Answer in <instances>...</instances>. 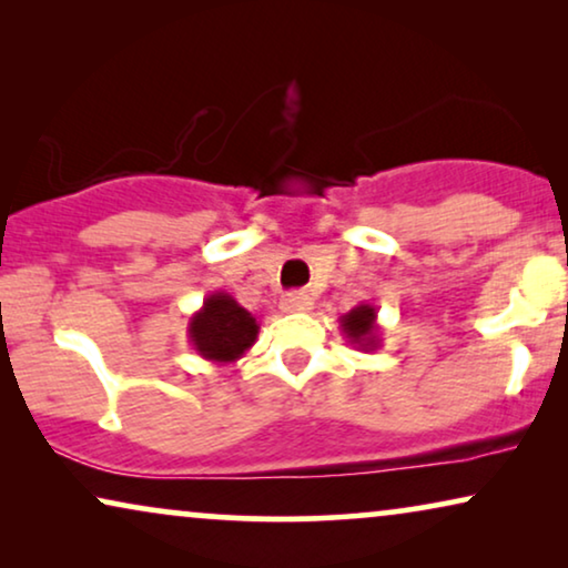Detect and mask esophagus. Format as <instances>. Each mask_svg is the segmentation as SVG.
<instances>
[{"instance_id": "esophagus-1", "label": "esophagus", "mask_w": 568, "mask_h": 568, "mask_svg": "<svg viewBox=\"0 0 568 568\" xmlns=\"http://www.w3.org/2000/svg\"><path fill=\"white\" fill-rule=\"evenodd\" d=\"M282 310L284 313H307L313 310V300L305 292H290L282 297Z\"/></svg>"}]
</instances>
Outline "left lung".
<instances>
[{"label":"left lung","instance_id":"obj_1","mask_svg":"<svg viewBox=\"0 0 568 568\" xmlns=\"http://www.w3.org/2000/svg\"><path fill=\"white\" fill-rule=\"evenodd\" d=\"M341 331L348 338V344L362 348V352H375L379 348V333L383 328L377 325V310L369 302H359L354 310L338 317Z\"/></svg>","mask_w":568,"mask_h":568}]
</instances>
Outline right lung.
Returning <instances> with one entry per match:
<instances>
[{
  "mask_svg": "<svg viewBox=\"0 0 568 568\" xmlns=\"http://www.w3.org/2000/svg\"><path fill=\"white\" fill-rule=\"evenodd\" d=\"M261 323L227 292L209 294L189 321V344L201 359L232 364L258 338Z\"/></svg>",
  "mask_w": 568,
  "mask_h": 568,
  "instance_id": "obj_1",
  "label": "right lung"
}]
</instances>
